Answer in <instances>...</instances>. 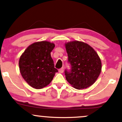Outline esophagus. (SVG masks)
Instances as JSON below:
<instances>
[{"label":"esophagus","instance_id":"esophagus-1","mask_svg":"<svg viewBox=\"0 0 122 122\" xmlns=\"http://www.w3.org/2000/svg\"><path fill=\"white\" fill-rule=\"evenodd\" d=\"M59 73H62L64 72V68H63V67L61 68V69H59Z\"/></svg>","mask_w":122,"mask_h":122}]
</instances>
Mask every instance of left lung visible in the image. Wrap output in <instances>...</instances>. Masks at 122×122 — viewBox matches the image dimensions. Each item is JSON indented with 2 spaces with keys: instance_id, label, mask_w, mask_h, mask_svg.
Instances as JSON below:
<instances>
[{
  "instance_id": "obj_1",
  "label": "left lung",
  "mask_w": 122,
  "mask_h": 122,
  "mask_svg": "<svg viewBox=\"0 0 122 122\" xmlns=\"http://www.w3.org/2000/svg\"><path fill=\"white\" fill-rule=\"evenodd\" d=\"M71 69L65 70L66 80L77 89H84L94 84L100 74L102 62L92 47L74 41L66 44Z\"/></svg>"
}]
</instances>
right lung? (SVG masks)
Returning a JSON list of instances; mask_svg holds the SVG:
<instances>
[{
  "mask_svg": "<svg viewBox=\"0 0 122 122\" xmlns=\"http://www.w3.org/2000/svg\"><path fill=\"white\" fill-rule=\"evenodd\" d=\"M54 47V44L48 41L36 42L30 45L20 56V74L33 88L40 89L46 86L58 72L50 55Z\"/></svg>",
  "mask_w": 122,
  "mask_h": 122,
  "instance_id": "1",
  "label": "right lung"
}]
</instances>
